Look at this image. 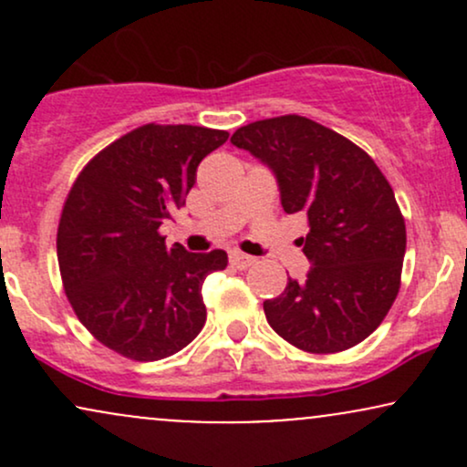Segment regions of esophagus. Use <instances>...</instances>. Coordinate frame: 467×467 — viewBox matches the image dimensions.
Wrapping results in <instances>:
<instances>
[{
	"label": "esophagus",
	"mask_w": 467,
	"mask_h": 467,
	"mask_svg": "<svg viewBox=\"0 0 467 467\" xmlns=\"http://www.w3.org/2000/svg\"><path fill=\"white\" fill-rule=\"evenodd\" d=\"M254 264H256L254 256L244 254V252H230V265L237 267V270H248V267Z\"/></svg>",
	"instance_id": "obj_1"
}]
</instances>
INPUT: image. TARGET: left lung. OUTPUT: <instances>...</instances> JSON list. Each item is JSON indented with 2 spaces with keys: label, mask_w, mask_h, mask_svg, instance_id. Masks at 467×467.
Returning <instances> with one entry per match:
<instances>
[{
  "label": "left lung",
  "mask_w": 467,
  "mask_h": 467,
  "mask_svg": "<svg viewBox=\"0 0 467 467\" xmlns=\"http://www.w3.org/2000/svg\"><path fill=\"white\" fill-rule=\"evenodd\" d=\"M230 142L275 173L283 211L309 222L298 244L312 267L264 303L267 323L309 353L356 347L400 292L406 226L387 178L360 147L303 116L250 122Z\"/></svg>",
  "instance_id": "8db88e82"
}]
</instances>
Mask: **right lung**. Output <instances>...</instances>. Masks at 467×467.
<instances>
[{"instance_id":"1","label":"right lung","mask_w":467,"mask_h":467,"mask_svg":"<svg viewBox=\"0 0 467 467\" xmlns=\"http://www.w3.org/2000/svg\"><path fill=\"white\" fill-rule=\"evenodd\" d=\"M228 131L144 125L80 171L63 206L57 256L67 301L96 340L138 362L184 349L206 323L202 283L223 250L166 248L160 226L186 203L197 166Z\"/></svg>"}]
</instances>
